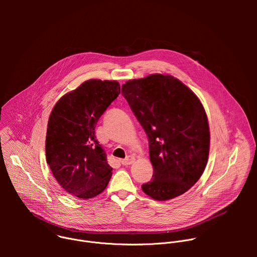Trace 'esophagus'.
<instances>
[{
    "mask_svg": "<svg viewBox=\"0 0 257 257\" xmlns=\"http://www.w3.org/2000/svg\"><path fill=\"white\" fill-rule=\"evenodd\" d=\"M134 161H135L134 157H132V156H129V157H127L126 159H124V160H121V164H122L123 166H128V165H131V164H133V163H134Z\"/></svg>",
    "mask_w": 257,
    "mask_h": 257,
    "instance_id": "34e87169",
    "label": "esophagus"
}]
</instances>
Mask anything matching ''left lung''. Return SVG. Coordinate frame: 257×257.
<instances>
[{"label":"left lung","instance_id":"8db88e82","mask_svg":"<svg viewBox=\"0 0 257 257\" xmlns=\"http://www.w3.org/2000/svg\"><path fill=\"white\" fill-rule=\"evenodd\" d=\"M122 95L150 140L153 179L141 186L157 200L185 193L201 177L209 128L198 97L170 75L154 74L122 86Z\"/></svg>","mask_w":257,"mask_h":257}]
</instances>
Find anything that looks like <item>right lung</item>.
Here are the masks:
<instances>
[{
	"label": "right lung",
	"instance_id": "right-lung-1",
	"mask_svg": "<svg viewBox=\"0 0 257 257\" xmlns=\"http://www.w3.org/2000/svg\"><path fill=\"white\" fill-rule=\"evenodd\" d=\"M119 94V82L91 79L65 94L51 113L47 162L60 186L76 197L98 195L112 177L113 169L95 137V127Z\"/></svg>",
	"mask_w": 257,
	"mask_h": 257
}]
</instances>
